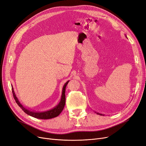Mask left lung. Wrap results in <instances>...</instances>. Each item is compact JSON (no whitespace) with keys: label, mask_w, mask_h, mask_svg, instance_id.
<instances>
[{"label":"left lung","mask_w":146,"mask_h":146,"mask_svg":"<svg viewBox=\"0 0 146 146\" xmlns=\"http://www.w3.org/2000/svg\"><path fill=\"white\" fill-rule=\"evenodd\" d=\"M96 113H97V112H96ZM97 114H98V115H101V116H104V115H103V114H100L99 113H97Z\"/></svg>","instance_id":"left-lung-1"}]
</instances>
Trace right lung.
Here are the masks:
<instances>
[{
  "instance_id": "obj_1",
  "label": "right lung",
  "mask_w": 146,
  "mask_h": 146,
  "mask_svg": "<svg viewBox=\"0 0 146 146\" xmlns=\"http://www.w3.org/2000/svg\"><path fill=\"white\" fill-rule=\"evenodd\" d=\"M68 81H67L66 83L64 84V86L62 88V96L61 98V100L58 104L55 106L54 109H52L51 110H49L46 111H43V112H37L34 111H31L29 109H27L26 107H24L21 103L20 101H19L18 99L17 98L16 95L15 94L14 90L13 89L12 85V94H13L14 98L16 101L17 104L19 106V107L25 112L28 115H30L32 117H34L37 119H52L54 117H55L58 116L60 114L62 111L63 109H64L65 103H66V96H65V92H66V88L67 85L68 83Z\"/></svg>"
}]
</instances>
